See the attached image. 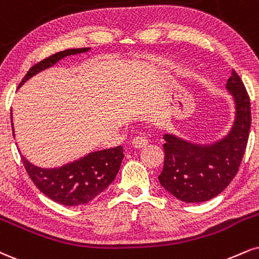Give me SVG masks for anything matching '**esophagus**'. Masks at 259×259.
Returning <instances> with one entry per match:
<instances>
[{
    "instance_id": "34e87169",
    "label": "esophagus",
    "mask_w": 259,
    "mask_h": 259,
    "mask_svg": "<svg viewBox=\"0 0 259 259\" xmlns=\"http://www.w3.org/2000/svg\"><path fill=\"white\" fill-rule=\"evenodd\" d=\"M148 145V139L143 135H138L133 139V146L136 148L146 147Z\"/></svg>"
}]
</instances>
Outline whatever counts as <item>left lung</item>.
<instances>
[{"instance_id":"8db88e82","label":"left lung","mask_w":259,"mask_h":259,"mask_svg":"<svg viewBox=\"0 0 259 259\" xmlns=\"http://www.w3.org/2000/svg\"><path fill=\"white\" fill-rule=\"evenodd\" d=\"M226 88L235 117L229 132L210 143H198L164 134L165 160L158 180L166 192L185 202L210 200L227 188L238 172L251 127L250 98L234 70Z\"/></svg>"}]
</instances>
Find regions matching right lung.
I'll return each instance as SVG.
<instances>
[{"label": "right lung", "mask_w": 259, "mask_h": 259, "mask_svg": "<svg viewBox=\"0 0 259 259\" xmlns=\"http://www.w3.org/2000/svg\"><path fill=\"white\" fill-rule=\"evenodd\" d=\"M90 48L66 49L33 65L24 77L19 88L37 73L54 66L61 59L89 52ZM12 117V113H11ZM12 130L14 135L13 117ZM123 147L90 152L84 157L58 167H39L21 155L24 166L37 188L49 199L65 206H79L98 197L116 179L123 160Z\"/></svg>", "instance_id": "1"}]
</instances>
